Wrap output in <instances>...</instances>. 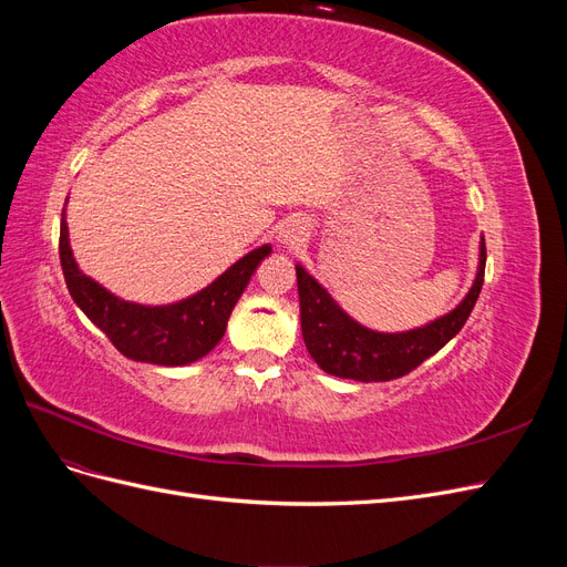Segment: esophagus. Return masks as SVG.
<instances>
[{
	"label": "esophagus",
	"mask_w": 567,
	"mask_h": 567,
	"mask_svg": "<svg viewBox=\"0 0 567 567\" xmlns=\"http://www.w3.org/2000/svg\"><path fill=\"white\" fill-rule=\"evenodd\" d=\"M305 236H307V227H305L302 219H288L279 231L281 244L286 248H298L305 241Z\"/></svg>",
	"instance_id": "34e87169"
}]
</instances>
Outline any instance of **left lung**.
I'll return each instance as SVG.
<instances>
[{
    "instance_id": "1",
    "label": "left lung",
    "mask_w": 567,
    "mask_h": 567,
    "mask_svg": "<svg viewBox=\"0 0 567 567\" xmlns=\"http://www.w3.org/2000/svg\"><path fill=\"white\" fill-rule=\"evenodd\" d=\"M485 238L480 246V267L473 288L468 290L454 312L433 323L406 333H375L350 319L333 298L307 274L300 265L298 274V298H300V323L307 352L315 362L338 379H352L362 383H379L402 379L409 371L423 364L463 329L471 317L480 288L485 281Z\"/></svg>"
}]
</instances>
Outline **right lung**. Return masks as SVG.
Listing matches in <instances>:
<instances>
[{
    "mask_svg": "<svg viewBox=\"0 0 567 567\" xmlns=\"http://www.w3.org/2000/svg\"><path fill=\"white\" fill-rule=\"evenodd\" d=\"M269 250V246H262L248 252L217 281L188 300L146 307L120 300L90 277H84L73 260L68 227L61 215L59 255L65 286L96 329L104 331L113 346L134 362L182 367L208 354L225 336L236 300L241 298L252 271Z\"/></svg>",
    "mask_w": 567,
    "mask_h": 567,
    "instance_id": "right-lung-1",
    "label": "right lung"
}]
</instances>
